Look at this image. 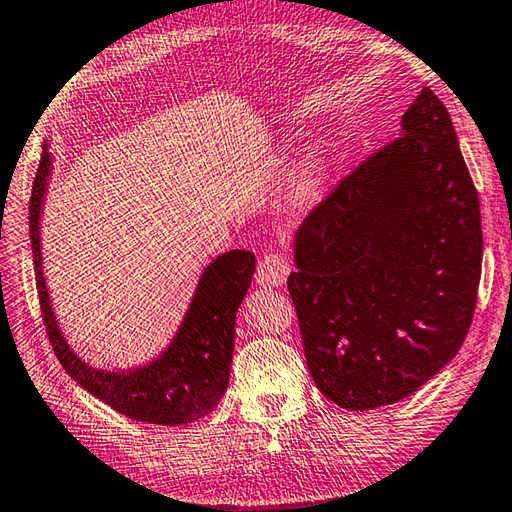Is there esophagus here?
<instances>
[{
  "label": "esophagus",
  "instance_id": "1",
  "mask_svg": "<svg viewBox=\"0 0 512 512\" xmlns=\"http://www.w3.org/2000/svg\"><path fill=\"white\" fill-rule=\"evenodd\" d=\"M291 266H288L286 257L280 253H268L264 255L257 268V284L262 286H280L286 282Z\"/></svg>",
  "mask_w": 512,
  "mask_h": 512
}]
</instances>
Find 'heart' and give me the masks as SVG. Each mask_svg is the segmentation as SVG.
Instances as JSON below:
<instances>
[{
  "mask_svg": "<svg viewBox=\"0 0 512 512\" xmlns=\"http://www.w3.org/2000/svg\"><path fill=\"white\" fill-rule=\"evenodd\" d=\"M295 192L300 197H313L320 188V167L315 161H304L300 170L295 174Z\"/></svg>",
  "mask_w": 512,
  "mask_h": 512,
  "instance_id": "1",
  "label": "heart"
}]
</instances>
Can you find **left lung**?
<instances>
[{"instance_id":"1","label":"left lung","mask_w":512,"mask_h":512,"mask_svg":"<svg viewBox=\"0 0 512 512\" xmlns=\"http://www.w3.org/2000/svg\"><path fill=\"white\" fill-rule=\"evenodd\" d=\"M481 253L477 188L448 109L425 87L403 134L295 232L288 293L320 392L362 412L439 374L468 336Z\"/></svg>"}]
</instances>
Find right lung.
<instances>
[{"instance_id": "right-lung-1", "label": "right lung", "mask_w": 512, "mask_h": 512, "mask_svg": "<svg viewBox=\"0 0 512 512\" xmlns=\"http://www.w3.org/2000/svg\"><path fill=\"white\" fill-rule=\"evenodd\" d=\"M49 174L51 156L44 145L31 190L29 230L42 320L64 371L111 410L134 421L185 425L215 410L228 387L235 351V315L255 273V255L248 250H230L203 271L181 329L163 356L127 374L94 369L69 349L55 322L44 284L40 212Z\"/></svg>"}]
</instances>
